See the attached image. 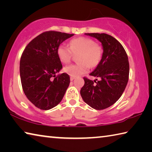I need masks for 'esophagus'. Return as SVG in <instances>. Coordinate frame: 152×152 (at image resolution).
Segmentation results:
<instances>
[{"label":"esophagus","mask_w":152,"mask_h":152,"mask_svg":"<svg viewBox=\"0 0 152 152\" xmlns=\"http://www.w3.org/2000/svg\"><path fill=\"white\" fill-rule=\"evenodd\" d=\"M74 78H75V77H74V76H70V80H71V81L74 80Z\"/></svg>","instance_id":"1"}]
</instances>
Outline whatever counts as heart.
Wrapping results in <instances>:
<instances>
[{
    "label": "heart",
    "mask_w": 152,
    "mask_h": 152,
    "mask_svg": "<svg viewBox=\"0 0 152 152\" xmlns=\"http://www.w3.org/2000/svg\"><path fill=\"white\" fill-rule=\"evenodd\" d=\"M69 46L61 43L57 48V55L61 62L68 63L73 53H79L78 64L64 67V71L71 76H78L87 73L90 66H96L101 60L102 48L99 43L89 37H78L71 39Z\"/></svg>",
    "instance_id": "obj_1"
}]
</instances>
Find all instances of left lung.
I'll list each match as a JSON object with an SVG mask.
<instances>
[{
	"label": "left lung",
	"mask_w": 152,
	"mask_h": 152,
	"mask_svg": "<svg viewBox=\"0 0 152 152\" xmlns=\"http://www.w3.org/2000/svg\"><path fill=\"white\" fill-rule=\"evenodd\" d=\"M85 34L101 42L103 53L96 69L90 74L101 80L96 82L84 77L80 94L90 107L102 110L115 103L125 91L129 74L128 57L123 45L111 35L97 33Z\"/></svg>",
	"instance_id": "1"
}]
</instances>
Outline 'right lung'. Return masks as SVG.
Instances as JSON below:
<instances>
[{"instance_id":"right-lung-1","label":"right lung","mask_w":152,"mask_h":152,"mask_svg":"<svg viewBox=\"0 0 152 152\" xmlns=\"http://www.w3.org/2000/svg\"><path fill=\"white\" fill-rule=\"evenodd\" d=\"M73 35L55 31L43 32L31 41L22 53V88L27 99L38 109H52L60 103L66 93L70 79L66 73L56 75L62 68L57 48Z\"/></svg>"}]
</instances>
